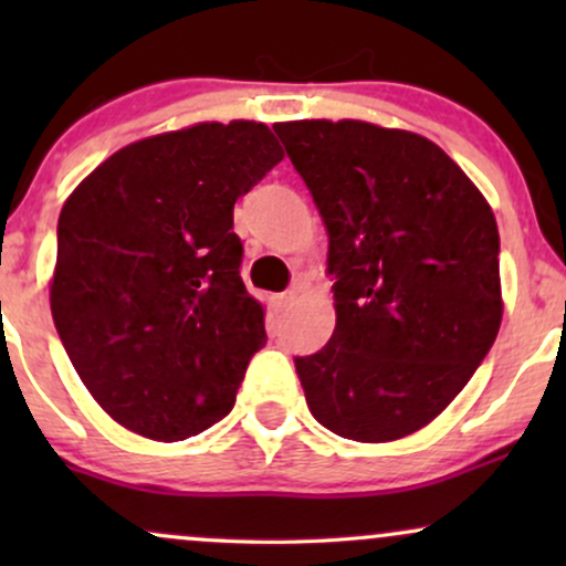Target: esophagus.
I'll list each match as a JSON object with an SVG mask.
<instances>
[{"label": "esophagus", "instance_id": "1", "mask_svg": "<svg viewBox=\"0 0 566 566\" xmlns=\"http://www.w3.org/2000/svg\"><path fill=\"white\" fill-rule=\"evenodd\" d=\"M292 301H295V290H287V292H282V295H276V297H274V308H276V311H284V308H290Z\"/></svg>", "mask_w": 566, "mask_h": 566}]
</instances>
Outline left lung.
<instances>
[{
    "mask_svg": "<svg viewBox=\"0 0 566 566\" xmlns=\"http://www.w3.org/2000/svg\"><path fill=\"white\" fill-rule=\"evenodd\" d=\"M329 237L337 324L295 356L311 415L354 441L431 423L490 354L500 237L469 175L423 135L369 122L274 125Z\"/></svg>",
    "mask_w": 566,
    "mask_h": 566,
    "instance_id": "obj_1",
    "label": "left lung"
}]
</instances>
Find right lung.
<instances>
[{"instance_id": "right-lung-1", "label": "right lung", "mask_w": 566, "mask_h": 566, "mask_svg": "<svg viewBox=\"0 0 566 566\" xmlns=\"http://www.w3.org/2000/svg\"><path fill=\"white\" fill-rule=\"evenodd\" d=\"M282 157L261 122H205L129 143L66 199L50 308L119 426L180 441L231 412L265 343L263 305L239 276L233 205Z\"/></svg>"}]
</instances>
